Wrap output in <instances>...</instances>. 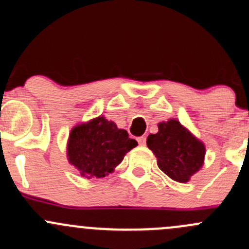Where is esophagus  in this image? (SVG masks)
<instances>
[{
	"label": "esophagus",
	"mask_w": 249,
	"mask_h": 249,
	"mask_svg": "<svg viewBox=\"0 0 249 249\" xmlns=\"http://www.w3.org/2000/svg\"><path fill=\"white\" fill-rule=\"evenodd\" d=\"M136 141H138V143L140 146H146V138H145V136H140V138L136 139Z\"/></svg>",
	"instance_id": "esophagus-1"
}]
</instances>
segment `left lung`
Listing matches in <instances>:
<instances>
[{
  "label": "left lung",
  "mask_w": 249,
  "mask_h": 249,
  "mask_svg": "<svg viewBox=\"0 0 249 249\" xmlns=\"http://www.w3.org/2000/svg\"><path fill=\"white\" fill-rule=\"evenodd\" d=\"M158 128L157 134L147 138V146L157 157L158 166L165 175L179 183H186L204 164V143L177 120L160 122Z\"/></svg>",
  "instance_id": "left-lung-1"
}]
</instances>
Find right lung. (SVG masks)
I'll return each instance as SVG.
<instances>
[{"label":"right lung","instance_id":"add662e5","mask_svg":"<svg viewBox=\"0 0 249 249\" xmlns=\"http://www.w3.org/2000/svg\"><path fill=\"white\" fill-rule=\"evenodd\" d=\"M138 146L127 130L98 116L72 128L68 140V159L82 177L103 178L115 170L125 153Z\"/></svg>","mask_w":249,"mask_h":249}]
</instances>
